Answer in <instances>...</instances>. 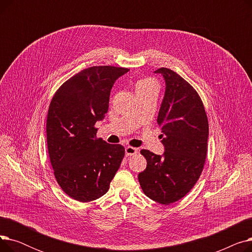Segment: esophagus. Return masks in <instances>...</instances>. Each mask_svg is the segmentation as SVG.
I'll return each instance as SVG.
<instances>
[{
	"instance_id": "esophagus-1",
	"label": "esophagus",
	"mask_w": 252,
	"mask_h": 252,
	"mask_svg": "<svg viewBox=\"0 0 252 252\" xmlns=\"http://www.w3.org/2000/svg\"><path fill=\"white\" fill-rule=\"evenodd\" d=\"M137 148H134V147H130V146H127L126 147V156H131V155H135L137 153Z\"/></svg>"
}]
</instances>
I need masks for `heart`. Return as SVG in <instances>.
<instances>
[{"label":"heart","mask_w":252,"mask_h":252,"mask_svg":"<svg viewBox=\"0 0 252 252\" xmlns=\"http://www.w3.org/2000/svg\"><path fill=\"white\" fill-rule=\"evenodd\" d=\"M150 86H155V83L150 78H145V79H140L139 82L136 84V92L142 91L144 89H146Z\"/></svg>","instance_id":"1"}]
</instances>
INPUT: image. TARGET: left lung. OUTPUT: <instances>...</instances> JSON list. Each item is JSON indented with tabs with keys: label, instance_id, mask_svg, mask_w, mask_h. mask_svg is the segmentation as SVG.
Segmentation results:
<instances>
[{
	"label": "left lung",
	"instance_id": "obj_1",
	"mask_svg": "<svg viewBox=\"0 0 252 252\" xmlns=\"http://www.w3.org/2000/svg\"><path fill=\"white\" fill-rule=\"evenodd\" d=\"M165 92L157 116L162 130L164 152L142 150L147 167L138 179L145 195L168 205L186 195L199 179L204 166L208 122L203 103L193 87L177 72L161 67Z\"/></svg>",
	"mask_w": 252,
	"mask_h": 252
}]
</instances>
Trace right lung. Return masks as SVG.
Returning a JSON list of instances; mask_svg holds the SVG:
<instances>
[{
    "label": "right lung",
    "instance_id": "1",
    "mask_svg": "<svg viewBox=\"0 0 252 252\" xmlns=\"http://www.w3.org/2000/svg\"><path fill=\"white\" fill-rule=\"evenodd\" d=\"M129 69L93 66L66 81L53 97L47 118L50 161L61 189L74 200L103 196L121 166L125 148L97 139L95 124L108 111L111 89Z\"/></svg>",
    "mask_w": 252,
    "mask_h": 252
}]
</instances>
